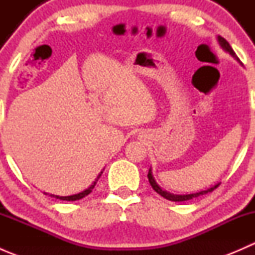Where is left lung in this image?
Masks as SVG:
<instances>
[{"mask_svg":"<svg viewBox=\"0 0 255 255\" xmlns=\"http://www.w3.org/2000/svg\"><path fill=\"white\" fill-rule=\"evenodd\" d=\"M218 42H220V44L222 45V48L225 49V50H227L228 53L232 54L233 56H236V53H235V51H233L232 47H231L230 43H228L227 40L225 39V38L218 37ZM148 179H149V182H150V185H151V187H153L154 191L158 192V194L160 195V196H163L164 199L169 200V201H175V202H179V201H187V200L195 199V197H199V196H201V195L207 194V192H212L213 190H215L216 187H217L218 185H220V184H217V185H215V186H213V187H211V189H207V190H205V191H201V192H196V194H190V195H173V194H169V192L164 191V190H161L160 187L158 186V184H156L155 180H154L153 175H151L150 169H149V171H148Z\"/></svg>","mask_w":255,"mask_h":255,"instance_id":"8db88e82","label":"left lung"}]
</instances>
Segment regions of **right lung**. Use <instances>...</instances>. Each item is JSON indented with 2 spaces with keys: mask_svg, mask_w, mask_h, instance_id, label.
Returning a JSON list of instances; mask_svg holds the SVG:
<instances>
[{
  "mask_svg": "<svg viewBox=\"0 0 255 255\" xmlns=\"http://www.w3.org/2000/svg\"><path fill=\"white\" fill-rule=\"evenodd\" d=\"M101 174H102V171H101ZM101 174H100V175L97 176V179L95 180V181H94V184H92L91 186L89 187V189H86V190H85V191L80 192V194H76V195H71V196H54V195H51V196H53V197H56V199H59V200H63V201H76V200H80V199H82V197L87 196V195H89L90 192L92 191V189H94V187H95V185H96L97 180H99V177L101 176Z\"/></svg>",
  "mask_w": 255,
  "mask_h": 255,
  "instance_id": "1",
  "label": "right lung"
}]
</instances>
